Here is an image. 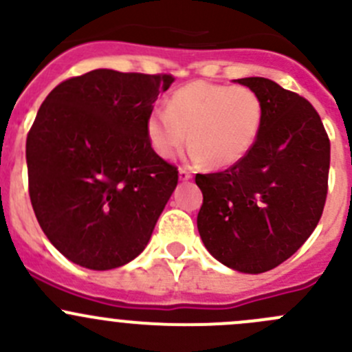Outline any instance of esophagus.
Returning a JSON list of instances; mask_svg holds the SVG:
<instances>
[{
    "label": "esophagus",
    "mask_w": 352,
    "mask_h": 352,
    "mask_svg": "<svg viewBox=\"0 0 352 352\" xmlns=\"http://www.w3.org/2000/svg\"><path fill=\"white\" fill-rule=\"evenodd\" d=\"M179 179L182 180H189V179H192V173L189 172V170L187 168H179Z\"/></svg>",
    "instance_id": "obj_1"
}]
</instances>
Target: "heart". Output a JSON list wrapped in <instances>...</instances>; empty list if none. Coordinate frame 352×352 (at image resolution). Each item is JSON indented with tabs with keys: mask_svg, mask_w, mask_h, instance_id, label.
Here are the masks:
<instances>
[{
	"mask_svg": "<svg viewBox=\"0 0 352 352\" xmlns=\"http://www.w3.org/2000/svg\"><path fill=\"white\" fill-rule=\"evenodd\" d=\"M262 124L264 102L252 88L194 81L150 113L146 134L162 158H173L189 136L192 160L223 168L250 153Z\"/></svg>",
	"mask_w": 352,
	"mask_h": 352,
	"instance_id": "obj_1",
	"label": "heart"
}]
</instances>
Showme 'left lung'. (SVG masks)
I'll return each instance as SVG.
<instances>
[{
  "label": "left lung",
  "mask_w": 352,
  "mask_h": 352,
  "mask_svg": "<svg viewBox=\"0 0 352 352\" xmlns=\"http://www.w3.org/2000/svg\"><path fill=\"white\" fill-rule=\"evenodd\" d=\"M264 102L250 153L230 168L197 173V230L221 264L261 274L289 258L320 221L327 199L330 141L307 98L267 78L235 80Z\"/></svg>",
  "instance_id": "8db88e82"
}]
</instances>
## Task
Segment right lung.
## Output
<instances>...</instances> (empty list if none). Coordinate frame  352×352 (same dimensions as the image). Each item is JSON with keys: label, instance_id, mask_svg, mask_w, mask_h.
Wrapping results in <instances>:
<instances>
[{"label": "right lung", "instance_id": "add662e5", "mask_svg": "<svg viewBox=\"0 0 352 352\" xmlns=\"http://www.w3.org/2000/svg\"><path fill=\"white\" fill-rule=\"evenodd\" d=\"M172 74L94 69L45 97L27 136L28 194L66 258L107 271L144 250L179 170L151 148L146 122Z\"/></svg>", "mask_w": 352, "mask_h": 352}]
</instances>
